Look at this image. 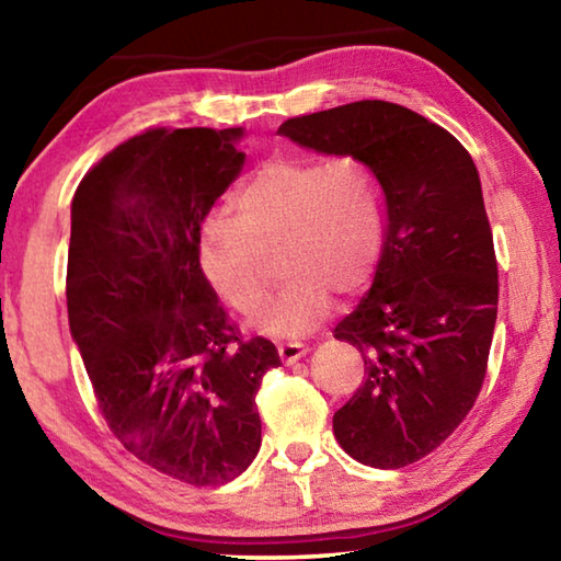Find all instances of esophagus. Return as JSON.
Instances as JSON below:
<instances>
[{"instance_id": "esophagus-1", "label": "esophagus", "mask_w": 561, "mask_h": 561, "mask_svg": "<svg viewBox=\"0 0 561 561\" xmlns=\"http://www.w3.org/2000/svg\"><path fill=\"white\" fill-rule=\"evenodd\" d=\"M277 351H279L282 364H287V366L289 364H297L301 356H307V346L297 344V341H294V344H282Z\"/></svg>"}]
</instances>
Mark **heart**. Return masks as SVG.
Wrapping results in <instances>:
<instances>
[{"mask_svg":"<svg viewBox=\"0 0 561 561\" xmlns=\"http://www.w3.org/2000/svg\"><path fill=\"white\" fill-rule=\"evenodd\" d=\"M386 240L383 197L358 160L277 158L237 193V217L217 213L201 227V267L215 291L242 314L260 309L277 257L284 279L252 327L274 339L314 331L331 294L371 277Z\"/></svg>","mask_w":561,"mask_h":561,"instance_id":"heart-1","label":"heart"}]
</instances>
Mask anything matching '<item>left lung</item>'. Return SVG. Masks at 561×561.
Here are the masks:
<instances>
[{"mask_svg": "<svg viewBox=\"0 0 561 561\" xmlns=\"http://www.w3.org/2000/svg\"><path fill=\"white\" fill-rule=\"evenodd\" d=\"M279 136L368 168L383 193L374 284L334 336L364 356L366 381L334 435L371 468L421 460L458 428L488 371L497 260L478 168L448 130L388 101L289 118Z\"/></svg>", "mask_w": 561, "mask_h": 561, "instance_id": "1", "label": "left lung"}]
</instances>
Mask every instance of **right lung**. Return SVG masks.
<instances>
[{
    "label": "right lung",
    "mask_w": 561,
    "mask_h": 561,
    "mask_svg": "<svg viewBox=\"0 0 561 561\" xmlns=\"http://www.w3.org/2000/svg\"><path fill=\"white\" fill-rule=\"evenodd\" d=\"M244 128H150L103 156L71 203V339L108 428L140 462L225 485L262 445L254 396L279 366L242 341L201 267V227L242 173Z\"/></svg>",
    "instance_id": "obj_1"
}]
</instances>
